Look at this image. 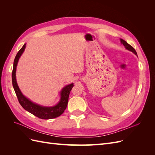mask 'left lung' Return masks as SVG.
<instances>
[{
  "instance_id": "obj_1",
  "label": "left lung",
  "mask_w": 155,
  "mask_h": 155,
  "mask_svg": "<svg viewBox=\"0 0 155 155\" xmlns=\"http://www.w3.org/2000/svg\"><path fill=\"white\" fill-rule=\"evenodd\" d=\"M120 41H121V43H122V44L125 46V48H126V49H127V50H129L131 51H132V52H133L134 54L137 55V51H136L135 49L132 46H130L129 44H128V43H127V42H126L125 41H124V39H120Z\"/></svg>"
}]
</instances>
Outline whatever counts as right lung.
<instances>
[{"mask_svg": "<svg viewBox=\"0 0 155 155\" xmlns=\"http://www.w3.org/2000/svg\"><path fill=\"white\" fill-rule=\"evenodd\" d=\"M25 47L26 44L23 45L22 47L17 54L15 59H14L13 67L12 70V84L14 91H15L17 95L18 101L19 102L21 105L26 110L37 116V118L43 120H48L57 118V117L61 115L64 112V110L66 109L68 104L70 92L71 91L72 87H74L73 83L70 84V85L64 87L63 88L61 92V100L59 102V104H58L54 107H42L41 105L34 104V103H32L28 99H27V98L23 96L22 94L21 93L19 88H18L17 85L15 78L16 68L18 61L22 54L23 53V51H24Z\"/></svg>", "mask_w": 155, "mask_h": 155, "instance_id": "obj_1", "label": "right lung"}]
</instances>
